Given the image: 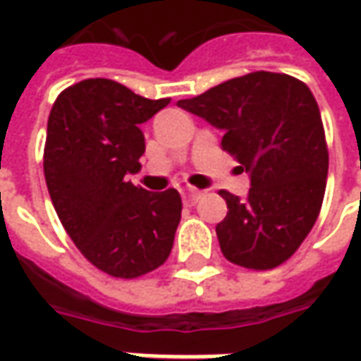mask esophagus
I'll return each mask as SVG.
<instances>
[{
    "label": "esophagus",
    "mask_w": 361,
    "mask_h": 361,
    "mask_svg": "<svg viewBox=\"0 0 361 361\" xmlns=\"http://www.w3.org/2000/svg\"><path fill=\"white\" fill-rule=\"evenodd\" d=\"M201 190L199 188H187L185 190V199H187V202H190V204H195V202L201 199Z\"/></svg>",
    "instance_id": "obj_1"
}]
</instances>
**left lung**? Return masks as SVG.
I'll return each instance as SVG.
<instances>
[{"instance_id": "left-lung-1", "label": "left lung", "mask_w": 361, "mask_h": 361, "mask_svg": "<svg viewBox=\"0 0 361 361\" xmlns=\"http://www.w3.org/2000/svg\"><path fill=\"white\" fill-rule=\"evenodd\" d=\"M225 132L221 146L249 173L245 199L219 195L223 255L247 269H273L298 251L319 215L327 180L326 134L312 90L298 78L253 72L178 100Z\"/></svg>"}]
</instances>
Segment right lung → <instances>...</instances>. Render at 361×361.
<instances>
[{"label":"right lung","mask_w":361,"mask_h":361,"mask_svg":"<svg viewBox=\"0 0 361 361\" xmlns=\"http://www.w3.org/2000/svg\"><path fill=\"white\" fill-rule=\"evenodd\" d=\"M169 102L90 78L66 88L49 112L44 174L54 209L82 255L112 277L150 273L173 249L178 190L150 192L124 178L140 171V124Z\"/></svg>","instance_id":"obj_1"}]
</instances>
